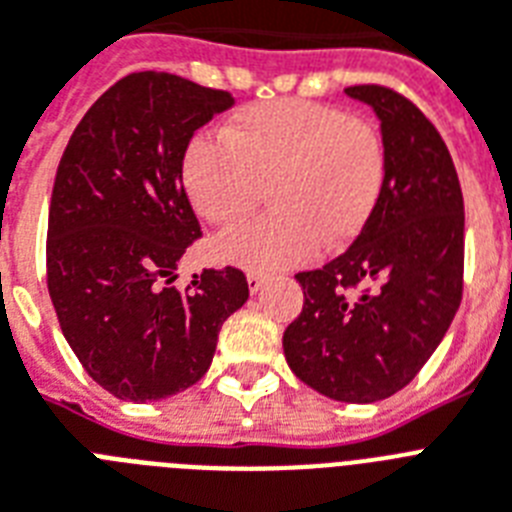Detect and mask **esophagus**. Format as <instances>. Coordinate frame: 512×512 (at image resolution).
Here are the masks:
<instances>
[{
    "mask_svg": "<svg viewBox=\"0 0 512 512\" xmlns=\"http://www.w3.org/2000/svg\"><path fill=\"white\" fill-rule=\"evenodd\" d=\"M264 282H266L264 274L248 272V290H251V293H259L261 287H264Z\"/></svg>",
    "mask_w": 512,
    "mask_h": 512,
    "instance_id": "34e87169",
    "label": "esophagus"
}]
</instances>
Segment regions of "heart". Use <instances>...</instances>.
Listing matches in <instances>:
<instances>
[{
  "instance_id": "1",
  "label": "heart",
  "mask_w": 512,
  "mask_h": 512,
  "mask_svg": "<svg viewBox=\"0 0 512 512\" xmlns=\"http://www.w3.org/2000/svg\"><path fill=\"white\" fill-rule=\"evenodd\" d=\"M193 138L180 180L196 214L232 225L269 188L272 214L214 240L222 261L253 272L303 264L319 246L342 248L366 230L387 185V143L371 120L303 99L253 104Z\"/></svg>"
}]
</instances>
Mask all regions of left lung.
<instances>
[{
    "label": "left lung",
    "instance_id": "1",
    "mask_svg": "<svg viewBox=\"0 0 512 512\" xmlns=\"http://www.w3.org/2000/svg\"><path fill=\"white\" fill-rule=\"evenodd\" d=\"M387 143V185L366 230L314 272H298L303 311L285 329L293 374L340 403H377L416 377L463 298V193L426 114L387 86H350Z\"/></svg>",
    "mask_w": 512,
    "mask_h": 512
}]
</instances>
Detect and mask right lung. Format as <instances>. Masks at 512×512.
<instances>
[{
  "mask_svg": "<svg viewBox=\"0 0 512 512\" xmlns=\"http://www.w3.org/2000/svg\"><path fill=\"white\" fill-rule=\"evenodd\" d=\"M232 94L172 73H133L94 101L54 177L46 285L88 377L130 403L204 377L219 329L248 301L246 274L204 269L175 290L177 261L201 238L180 164L190 138Z\"/></svg>",
  "mask_w": 512,
  "mask_h": 512,
  "instance_id": "1",
  "label": "right lung"
}]
</instances>
